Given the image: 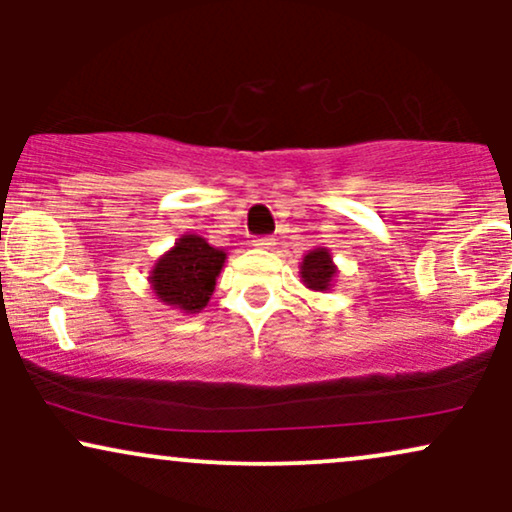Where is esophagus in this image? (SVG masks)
Here are the masks:
<instances>
[{"label":"esophagus","instance_id":"1","mask_svg":"<svg viewBox=\"0 0 512 512\" xmlns=\"http://www.w3.org/2000/svg\"><path fill=\"white\" fill-rule=\"evenodd\" d=\"M252 245H255L257 250H272L274 248V238L272 236H260L252 240Z\"/></svg>","mask_w":512,"mask_h":512}]
</instances>
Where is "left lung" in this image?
Masks as SVG:
<instances>
[{
  "label": "left lung",
  "instance_id": "obj_1",
  "mask_svg": "<svg viewBox=\"0 0 512 512\" xmlns=\"http://www.w3.org/2000/svg\"><path fill=\"white\" fill-rule=\"evenodd\" d=\"M334 274H337V267H334L330 250L315 248L303 257L301 279L308 289L330 291L334 284Z\"/></svg>",
  "mask_w": 512,
  "mask_h": 512
}]
</instances>
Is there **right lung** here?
Returning a JSON list of instances; mask_svg holds the SVG:
<instances>
[{"mask_svg": "<svg viewBox=\"0 0 512 512\" xmlns=\"http://www.w3.org/2000/svg\"><path fill=\"white\" fill-rule=\"evenodd\" d=\"M226 252L211 245L202 236L187 233L158 257L151 269V289L158 301L180 308L182 313H199L209 303L221 274Z\"/></svg>", "mask_w": 512, "mask_h": 512, "instance_id": "right-lung-1", "label": "right lung"}]
</instances>
